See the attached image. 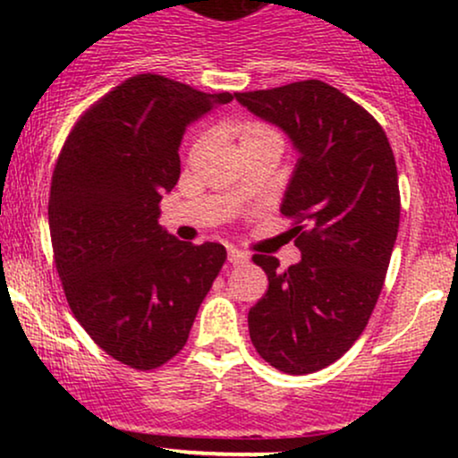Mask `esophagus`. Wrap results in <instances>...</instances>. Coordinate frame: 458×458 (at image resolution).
Wrapping results in <instances>:
<instances>
[{
	"instance_id": "1",
	"label": "esophagus",
	"mask_w": 458,
	"mask_h": 458,
	"mask_svg": "<svg viewBox=\"0 0 458 458\" xmlns=\"http://www.w3.org/2000/svg\"><path fill=\"white\" fill-rule=\"evenodd\" d=\"M250 260V256L245 254V251H239L234 250V247H230L228 250V262L230 265H243V262Z\"/></svg>"
}]
</instances>
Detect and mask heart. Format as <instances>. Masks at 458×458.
Instances as JSON below:
<instances>
[{
  "label": "heart",
  "instance_id": "obj_1",
  "mask_svg": "<svg viewBox=\"0 0 458 458\" xmlns=\"http://www.w3.org/2000/svg\"><path fill=\"white\" fill-rule=\"evenodd\" d=\"M262 138H277V140H280V133H277V131L273 127H269V124L256 123V120H250V123H243L239 127L241 144H243V141L262 140Z\"/></svg>",
  "mask_w": 458,
  "mask_h": 458
}]
</instances>
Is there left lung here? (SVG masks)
Here are the masks:
<instances>
[{
    "instance_id": "obj_1",
    "label": "left lung",
    "mask_w": 458,
    "mask_h": 458,
    "mask_svg": "<svg viewBox=\"0 0 458 458\" xmlns=\"http://www.w3.org/2000/svg\"><path fill=\"white\" fill-rule=\"evenodd\" d=\"M234 97L301 152L280 207L301 260L277 271L254 254L269 288L247 323L262 360L310 375L355 344L381 295L401 224L396 161L381 124L318 79Z\"/></svg>"
}]
</instances>
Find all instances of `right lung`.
<instances>
[{
	"label": "right lung",
	"instance_id": "add662e5",
	"mask_svg": "<svg viewBox=\"0 0 458 458\" xmlns=\"http://www.w3.org/2000/svg\"><path fill=\"white\" fill-rule=\"evenodd\" d=\"M233 98L155 72L129 77L79 115L57 157L49 230L66 301L94 343L135 370L181 353L225 262L224 245L167 234L159 202L181 176L187 124Z\"/></svg>",
	"mask_w": 458,
	"mask_h": 458
}]
</instances>
